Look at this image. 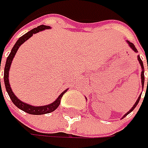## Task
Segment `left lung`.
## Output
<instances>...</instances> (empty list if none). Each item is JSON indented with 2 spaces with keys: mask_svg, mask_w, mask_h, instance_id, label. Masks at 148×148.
<instances>
[{
  "mask_svg": "<svg viewBox=\"0 0 148 148\" xmlns=\"http://www.w3.org/2000/svg\"><path fill=\"white\" fill-rule=\"evenodd\" d=\"M128 45H129V46L131 47V49H133L134 52H138V51H137V49L135 48V46H134V43H130L129 41H128ZM138 61H139V63H140V64H141V66H142V69H143V71H142V73H141V79H142V86H144V67H143V61H142V59L140 58L139 56L138 57ZM147 69H148V62H147ZM147 86H148V79H147ZM141 95H142V94H141ZM141 95H139V97H138V100L136 101L135 105H134V106H133V108H132V109H131L130 110L128 111V113H127V114H124V116L123 117V118H124V117L126 116V115H128L129 113H131V112H132V111L134 110V109H135V107L137 106V105H138V102H139L140 98H141Z\"/></svg>",
  "mask_w": 148,
  "mask_h": 148,
  "instance_id": "1",
  "label": "left lung"
}]
</instances>
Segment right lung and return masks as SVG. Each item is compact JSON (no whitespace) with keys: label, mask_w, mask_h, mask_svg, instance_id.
<instances>
[{"label":"right lung","mask_w":148,"mask_h":148,"mask_svg":"<svg viewBox=\"0 0 148 148\" xmlns=\"http://www.w3.org/2000/svg\"><path fill=\"white\" fill-rule=\"evenodd\" d=\"M50 27L49 26L46 25H39L38 26L37 28H34L32 30L29 31L27 34H24L22 37H20L17 42L15 43L14 46L13 47V49H11V52L9 54L8 58L6 59V62H5V69H4V82H5V89H6V91L8 93L10 99L12 100V102L14 103V105L15 106H17L19 109H20L21 110L25 111L26 113L29 114H35V115H39V114H49L54 111L60 105V101L62 97L63 94H65L66 91H63L62 94L60 95L59 97L54 101L53 103L50 104L49 105H43V106H32L30 105H28L25 104L22 101H20V99H18L14 94L13 93L12 90L10 88V86L9 84V70H10V64L12 62V60L14 58V55L16 53L18 49L20 48V46L23 43H25L27 39H29V38L31 37L34 34H36L38 32L42 31L43 29H49ZM0 69H1V63H0ZM0 86H1V79H0Z\"/></svg>","instance_id":"1"}]
</instances>
